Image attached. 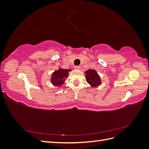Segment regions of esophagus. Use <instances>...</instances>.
I'll return each instance as SVG.
<instances>
[{
    "instance_id": "obj_1",
    "label": "esophagus",
    "mask_w": 149,
    "mask_h": 149,
    "mask_svg": "<svg viewBox=\"0 0 149 149\" xmlns=\"http://www.w3.org/2000/svg\"><path fill=\"white\" fill-rule=\"evenodd\" d=\"M74 70H81V66H74Z\"/></svg>"
}]
</instances>
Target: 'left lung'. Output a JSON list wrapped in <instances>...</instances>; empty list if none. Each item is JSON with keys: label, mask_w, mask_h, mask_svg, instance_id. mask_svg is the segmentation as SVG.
Masks as SVG:
<instances>
[{"label": "left lung", "mask_w": 149, "mask_h": 149, "mask_svg": "<svg viewBox=\"0 0 149 149\" xmlns=\"http://www.w3.org/2000/svg\"><path fill=\"white\" fill-rule=\"evenodd\" d=\"M86 82L92 87H97L102 84L100 76L95 70L89 69L85 71Z\"/></svg>", "instance_id": "1"}]
</instances>
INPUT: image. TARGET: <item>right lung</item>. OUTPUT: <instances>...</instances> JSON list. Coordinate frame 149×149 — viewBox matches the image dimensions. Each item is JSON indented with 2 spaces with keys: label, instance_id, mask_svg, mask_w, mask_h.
Wrapping results in <instances>:
<instances>
[{
  "label": "right lung",
  "instance_id": "obj_1",
  "mask_svg": "<svg viewBox=\"0 0 149 149\" xmlns=\"http://www.w3.org/2000/svg\"><path fill=\"white\" fill-rule=\"evenodd\" d=\"M71 71V69H63L61 67L57 70L53 72L50 78L51 83L60 89L65 83L66 78L68 76L69 72Z\"/></svg>",
  "mask_w": 149,
  "mask_h": 149
}]
</instances>
